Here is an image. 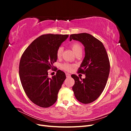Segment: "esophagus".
Here are the masks:
<instances>
[{
    "label": "esophagus",
    "instance_id": "34e87169",
    "mask_svg": "<svg viewBox=\"0 0 131 131\" xmlns=\"http://www.w3.org/2000/svg\"><path fill=\"white\" fill-rule=\"evenodd\" d=\"M66 75L67 78H70V74H69V73H66Z\"/></svg>",
    "mask_w": 131,
    "mask_h": 131
}]
</instances>
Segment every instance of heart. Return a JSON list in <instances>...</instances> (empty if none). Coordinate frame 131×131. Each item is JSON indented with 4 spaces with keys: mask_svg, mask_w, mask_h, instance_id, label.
I'll list each match as a JSON object with an SVG mask.
<instances>
[{
    "mask_svg": "<svg viewBox=\"0 0 131 131\" xmlns=\"http://www.w3.org/2000/svg\"><path fill=\"white\" fill-rule=\"evenodd\" d=\"M70 47L75 54L79 52H82V46L81 45L80 43H79V42H73L72 44L70 45ZM62 52H63V47L62 46H59L57 49L56 51L57 57L58 58L62 56ZM61 67L62 69L66 71H68V72H70V71H71L73 69L74 66L72 64H69V63H64L61 65Z\"/></svg>",
    "mask_w": 131,
    "mask_h": 131,
    "instance_id": "b5f03b06",
    "label": "heart"
}]
</instances>
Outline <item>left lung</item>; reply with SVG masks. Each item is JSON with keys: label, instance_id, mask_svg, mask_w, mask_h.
Masks as SVG:
<instances>
[{"label": "left lung", "instance_id": "left-lung-1", "mask_svg": "<svg viewBox=\"0 0 131 131\" xmlns=\"http://www.w3.org/2000/svg\"><path fill=\"white\" fill-rule=\"evenodd\" d=\"M78 40L85 47V56L78 73L85 74V78L71 75L75 84L72 89L77 100L89 104L100 96L106 86L110 72V62L102 42L88 33L71 34L70 41Z\"/></svg>", "mask_w": 131, "mask_h": 131}]
</instances>
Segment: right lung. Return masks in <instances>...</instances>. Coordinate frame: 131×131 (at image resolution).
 I'll return each instance as SVG.
<instances>
[{
  "instance_id": "right-lung-1",
  "label": "right lung",
  "mask_w": 131,
  "mask_h": 131,
  "mask_svg": "<svg viewBox=\"0 0 131 131\" xmlns=\"http://www.w3.org/2000/svg\"><path fill=\"white\" fill-rule=\"evenodd\" d=\"M68 36L41 35L30 43L21 56L19 75L23 89L29 100L42 108H48L55 103L66 78L65 73L57 70L53 63L57 61V49ZM51 69L57 71L51 79L48 77V70Z\"/></svg>"
}]
</instances>
